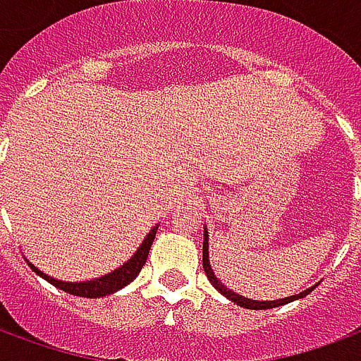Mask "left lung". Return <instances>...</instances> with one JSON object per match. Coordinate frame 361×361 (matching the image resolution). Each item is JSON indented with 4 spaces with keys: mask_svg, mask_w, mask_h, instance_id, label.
<instances>
[{
    "mask_svg": "<svg viewBox=\"0 0 361 361\" xmlns=\"http://www.w3.org/2000/svg\"><path fill=\"white\" fill-rule=\"evenodd\" d=\"M203 267L204 272H207V279L211 280V284L216 290H219L220 294L228 298L230 302H234L235 305H240V307H245V310H271V307H279V305H284V303L294 302V300H302L305 295L310 294L311 290L315 286L307 288V290H303L300 294L290 295V298H282V300H267V302H259V300H250V298H245V295L238 294L234 290H230L228 286H224L219 279H216V274L212 271L211 261H209V230L204 228V234H203Z\"/></svg>",
    "mask_w": 361,
    "mask_h": 361,
    "instance_id": "obj_1",
    "label": "left lung"
}]
</instances>
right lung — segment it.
I'll return each instance as SVG.
<instances>
[{
    "label": "right lung",
    "instance_id": "right-lung-1",
    "mask_svg": "<svg viewBox=\"0 0 361 361\" xmlns=\"http://www.w3.org/2000/svg\"><path fill=\"white\" fill-rule=\"evenodd\" d=\"M160 224L157 226H152L147 238L142 240V243L137 247V251L133 253V257L127 259L123 265H119L116 271L108 272V274H102V276H98V279L92 280H85V282H66V280H58L50 276V274H46L42 272L38 267H35L32 263H27L28 267L32 269V271L38 274V276H42L44 280H48L50 284H54L59 290H63L67 294H73L79 295V298H104V295H110L114 292H118L123 286H127L129 282H133L137 279V274L141 272L142 265L147 263V257H149V251L150 245L154 242V235H157V230Z\"/></svg>",
    "mask_w": 361,
    "mask_h": 361
}]
</instances>
